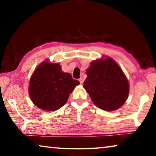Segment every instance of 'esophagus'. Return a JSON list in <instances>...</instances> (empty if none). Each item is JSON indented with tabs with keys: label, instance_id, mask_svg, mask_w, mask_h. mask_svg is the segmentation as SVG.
I'll return each instance as SVG.
<instances>
[{
	"label": "esophagus",
	"instance_id": "esophagus-1",
	"mask_svg": "<svg viewBox=\"0 0 156 156\" xmlns=\"http://www.w3.org/2000/svg\"><path fill=\"white\" fill-rule=\"evenodd\" d=\"M78 80H79V82H80V83L82 84L83 83V82H84V79L83 78H80L78 79Z\"/></svg>",
	"mask_w": 156,
	"mask_h": 156
}]
</instances>
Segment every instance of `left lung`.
Segmentation results:
<instances>
[{"label":"left lung","mask_w":156,"mask_h":156,"mask_svg":"<svg viewBox=\"0 0 156 156\" xmlns=\"http://www.w3.org/2000/svg\"><path fill=\"white\" fill-rule=\"evenodd\" d=\"M86 73L83 87L96 107L111 112L122 106L129 95V83L114 60H95Z\"/></svg>","instance_id":"left-lung-1"}]
</instances>
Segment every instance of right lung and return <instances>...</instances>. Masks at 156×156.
Returning <instances> with one entry per match:
<instances>
[{"label": "right lung", "mask_w": 156, "mask_h": 156, "mask_svg": "<svg viewBox=\"0 0 156 156\" xmlns=\"http://www.w3.org/2000/svg\"><path fill=\"white\" fill-rule=\"evenodd\" d=\"M79 82L63 72L58 63L44 61L31 76L29 93L36 106L46 111H56L65 105Z\"/></svg>", "instance_id": "right-lung-1"}]
</instances>
